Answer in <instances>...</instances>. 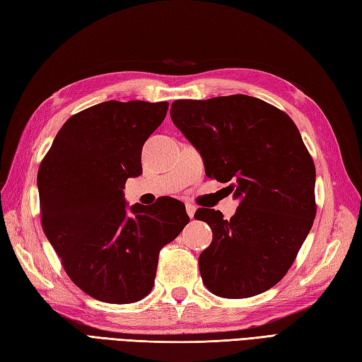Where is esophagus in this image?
<instances>
[{
	"label": "esophagus",
	"instance_id": "esophagus-1",
	"mask_svg": "<svg viewBox=\"0 0 362 362\" xmlns=\"http://www.w3.org/2000/svg\"><path fill=\"white\" fill-rule=\"evenodd\" d=\"M187 213H188V216L192 219V217H194V213H196V206L192 205V204H187Z\"/></svg>",
	"mask_w": 362,
	"mask_h": 362
}]
</instances>
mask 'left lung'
Masks as SVG:
<instances>
[{
    "label": "left lung",
    "mask_w": 362,
    "mask_h": 362,
    "mask_svg": "<svg viewBox=\"0 0 362 362\" xmlns=\"http://www.w3.org/2000/svg\"><path fill=\"white\" fill-rule=\"evenodd\" d=\"M171 119L204 158L209 179L240 204L230 221L199 208L213 231L199 256L205 287L228 299L256 296L287 274L316 216V170L290 117L250 95L175 100Z\"/></svg>",
    "instance_id": "8db88e82"
}]
</instances>
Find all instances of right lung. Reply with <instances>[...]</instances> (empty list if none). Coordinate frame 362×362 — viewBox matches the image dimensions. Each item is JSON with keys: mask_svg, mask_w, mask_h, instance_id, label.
<instances>
[{"mask_svg": "<svg viewBox=\"0 0 362 362\" xmlns=\"http://www.w3.org/2000/svg\"><path fill=\"white\" fill-rule=\"evenodd\" d=\"M168 102H109L72 115L38 170L41 223L72 282L107 304H131L154 287L158 253L189 222L180 200H124L141 174V148Z\"/></svg>", "mask_w": 362, "mask_h": 362, "instance_id": "right-lung-1", "label": "right lung"}]
</instances>
